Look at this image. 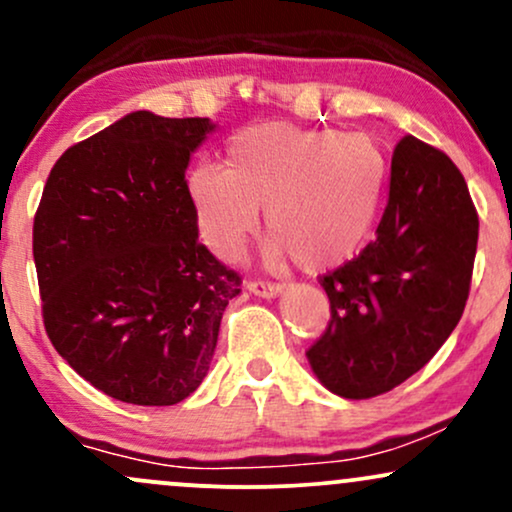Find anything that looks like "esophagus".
<instances>
[{
  "label": "esophagus",
  "instance_id": "1",
  "mask_svg": "<svg viewBox=\"0 0 512 512\" xmlns=\"http://www.w3.org/2000/svg\"><path fill=\"white\" fill-rule=\"evenodd\" d=\"M245 286H248L250 293H255V296H260V298H274V296H279L281 289H284V286L276 284V281H262V279L248 281Z\"/></svg>",
  "mask_w": 512,
  "mask_h": 512
}]
</instances>
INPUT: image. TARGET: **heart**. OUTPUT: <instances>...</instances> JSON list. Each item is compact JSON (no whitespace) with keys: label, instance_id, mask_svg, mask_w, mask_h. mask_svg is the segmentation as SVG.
<instances>
[{"label":"heart","instance_id":"obj_1","mask_svg":"<svg viewBox=\"0 0 512 512\" xmlns=\"http://www.w3.org/2000/svg\"><path fill=\"white\" fill-rule=\"evenodd\" d=\"M387 173L383 146L370 134L260 122L228 139L226 166H192L187 197L202 240L221 260H236L264 207L269 260L289 252L298 267L320 272L366 243Z\"/></svg>","mask_w":512,"mask_h":512}]
</instances>
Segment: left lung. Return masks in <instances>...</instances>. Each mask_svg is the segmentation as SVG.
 <instances>
[{
	"instance_id": "left-lung-1",
	"label": "left lung",
	"mask_w": 512,
	"mask_h": 512,
	"mask_svg": "<svg viewBox=\"0 0 512 512\" xmlns=\"http://www.w3.org/2000/svg\"><path fill=\"white\" fill-rule=\"evenodd\" d=\"M477 238V209L455 163L404 137L375 240L320 276L332 317L305 351L317 380L339 397L368 399L424 368L464 313Z\"/></svg>"
}]
</instances>
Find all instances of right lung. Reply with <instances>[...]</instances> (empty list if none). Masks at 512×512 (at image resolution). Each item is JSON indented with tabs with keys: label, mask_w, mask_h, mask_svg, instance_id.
Segmentation results:
<instances>
[{
	"label": "right lung",
	"mask_w": 512,
	"mask_h": 512,
	"mask_svg": "<svg viewBox=\"0 0 512 512\" xmlns=\"http://www.w3.org/2000/svg\"><path fill=\"white\" fill-rule=\"evenodd\" d=\"M209 117L137 110L69 146L33 221V260L52 346L108 397L170 407L214 358L240 274L199 243L187 197Z\"/></svg>",
	"instance_id": "obj_1"
}]
</instances>
